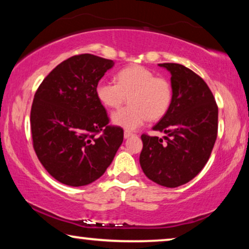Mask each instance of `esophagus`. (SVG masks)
<instances>
[{
	"label": "esophagus",
	"mask_w": 249,
	"mask_h": 249,
	"mask_svg": "<svg viewBox=\"0 0 249 249\" xmlns=\"http://www.w3.org/2000/svg\"><path fill=\"white\" fill-rule=\"evenodd\" d=\"M132 135H134V134H132V132H130V131H127V130H125V131L124 132V137L125 139L129 138V137H131Z\"/></svg>",
	"instance_id": "34e87169"
}]
</instances>
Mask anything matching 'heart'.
I'll return each mask as SVG.
<instances>
[{
  "instance_id": "1",
  "label": "heart",
  "mask_w": 249,
  "mask_h": 249,
  "mask_svg": "<svg viewBox=\"0 0 249 249\" xmlns=\"http://www.w3.org/2000/svg\"><path fill=\"white\" fill-rule=\"evenodd\" d=\"M103 107L117 108L128 97L129 105L114 112L111 121L125 130H136L148 120L164 117L172 102V86L165 78L155 77L147 68L131 66L119 71L115 84L102 80L95 88Z\"/></svg>"
}]
</instances>
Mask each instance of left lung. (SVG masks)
<instances>
[{
    "label": "left lung",
    "mask_w": 249,
    "mask_h": 249,
    "mask_svg": "<svg viewBox=\"0 0 249 249\" xmlns=\"http://www.w3.org/2000/svg\"><path fill=\"white\" fill-rule=\"evenodd\" d=\"M159 66L171 73L172 102L153 127L165 135H142L139 163L152 181L176 188L195 178L209 161L217 135V105L194 71L178 63Z\"/></svg>",
    "instance_id": "obj_1"
}]
</instances>
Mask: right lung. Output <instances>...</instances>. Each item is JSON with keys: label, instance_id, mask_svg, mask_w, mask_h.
<instances>
[{"label": "right lung", "instance_id": "right-lung-1", "mask_svg": "<svg viewBox=\"0 0 249 249\" xmlns=\"http://www.w3.org/2000/svg\"><path fill=\"white\" fill-rule=\"evenodd\" d=\"M112 60L80 54L54 68L37 89L30 112L36 155L57 181L86 186L104 175L124 142V130L108 125L95 88ZM101 135H98L99 132Z\"/></svg>", "mask_w": 249, "mask_h": 249}]
</instances>
